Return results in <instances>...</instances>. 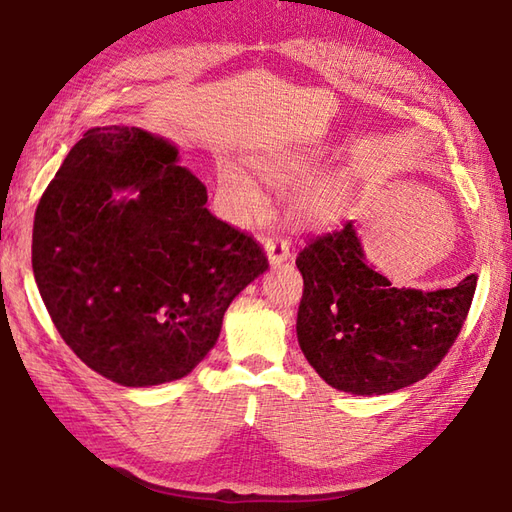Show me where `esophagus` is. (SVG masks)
Listing matches in <instances>:
<instances>
[{"label":"esophagus","mask_w":512,"mask_h":512,"mask_svg":"<svg viewBox=\"0 0 512 512\" xmlns=\"http://www.w3.org/2000/svg\"><path fill=\"white\" fill-rule=\"evenodd\" d=\"M264 250L268 255L270 266H279V264H284L290 259V246H288L286 239L268 237V239H264Z\"/></svg>","instance_id":"esophagus-1"}]
</instances>
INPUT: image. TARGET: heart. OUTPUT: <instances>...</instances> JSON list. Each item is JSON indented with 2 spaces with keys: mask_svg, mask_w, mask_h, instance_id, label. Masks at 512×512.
<instances>
[{
  "mask_svg": "<svg viewBox=\"0 0 512 512\" xmlns=\"http://www.w3.org/2000/svg\"><path fill=\"white\" fill-rule=\"evenodd\" d=\"M250 165L273 187H286L301 180L317 167V154L295 149H268L250 158ZM217 193L226 215L235 224H250L266 209V195L257 180L233 162H222L217 169ZM345 202L343 182L334 176L303 184L290 200L295 222L308 228L330 226L341 217Z\"/></svg>",
  "mask_w": 512,
  "mask_h": 512,
  "instance_id": "heart-1",
  "label": "heart"
}]
</instances>
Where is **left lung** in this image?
<instances>
[{"instance_id": "obj_1", "label": "left lung", "mask_w": 512, "mask_h": 512, "mask_svg": "<svg viewBox=\"0 0 512 512\" xmlns=\"http://www.w3.org/2000/svg\"><path fill=\"white\" fill-rule=\"evenodd\" d=\"M303 297L297 339L317 374L354 396L409 387L436 367L458 339L477 277L440 290L394 288L367 262L356 224L301 250Z\"/></svg>"}]
</instances>
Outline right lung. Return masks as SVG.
I'll list each match as a JSON object with an SVG mask.
<instances>
[{"label": "right lung", "instance_id": "right-lung-1", "mask_svg": "<svg viewBox=\"0 0 512 512\" xmlns=\"http://www.w3.org/2000/svg\"><path fill=\"white\" fill-rule=\"evenodd\" d=\"M178 160L176 145L140 127H92L35 213L32 273L52 323L123 387L187 376L231 301L268 270L255 239L211 215L206 187Z\"/></svg>", "mask_w": 512, "mask_h": 512}]
</instances>
